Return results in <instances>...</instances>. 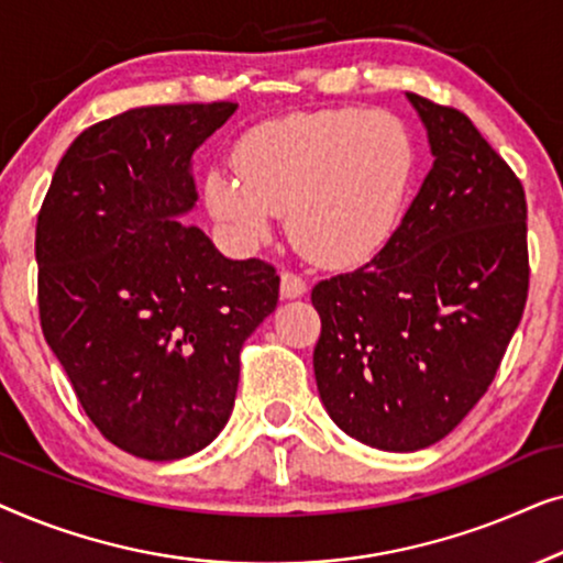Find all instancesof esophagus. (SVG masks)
Wrapping results in <instances>:
<instances>
[{"label": "esophagus", "mask_w": 563, "mask_h": 563, "mask_svg": "<svg viewBox=\"0 0 563 563\" xmlns=\"http://www.w3.org/2000/svg\"><path fill=\"white\" fill-rule=\"evenodd\" d=\"M305 291H307V282L302 279V276L295 272H282V297L284 299L302 297Z\"/></svg>", "instance_id": "1"}]
</instances>
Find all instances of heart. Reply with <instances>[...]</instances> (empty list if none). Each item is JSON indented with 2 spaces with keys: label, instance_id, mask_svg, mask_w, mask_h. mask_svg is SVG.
<instances>
[{
  "label": "heart",
  "instance_id": "obj_1",
  "mask_svg": "<svg viewBox=\"0 0 563 563\" xmlns=\"http://www.w3.org/2000/svg\"><path fill=\"white\" fill-rule=\"evenodd\" d=\"M235 172L205 176L210 212L243 245L272 235L287 212L297 249L325 266L358 264L397 225L412 151L405 128L379 110L299 112L238 143Z\"/></svg>",
  "mask_w": 563,
  "mask_h": 563
}]
</instances>
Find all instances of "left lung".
Wrapping results in <instances>:
<instances>
[{
  "mask_svg": "<svg viewBox=\"0 0 563 563\" xmlns=\"http://www.w3.org/2000/svg\"><path fill=\"white\" fill-rule=\"evenodd\" d=\"M433 168L384 249L312 287L320 399L356 441L420 451L484 397L528 299L526 189L456 107L412 95Z\"/></svg>",
  "mask_w": 563,
  "mask_h": 563,
  "instance_id": "obj_1",
  "label": "left lung"
}]
</instances>
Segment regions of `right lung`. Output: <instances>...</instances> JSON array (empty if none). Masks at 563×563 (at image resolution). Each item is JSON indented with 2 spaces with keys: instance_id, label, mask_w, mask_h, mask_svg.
<instances>
[{
  "instance_id": "1",
  "label": "right lung",
  "mask_w": 563,
  "mask_h": 563,
  "mask_svg": "<svg viewBox=\"0 0 563 563\" xmlns=\"http://www.w3.org/2000/svg\"><path fill=\"white\" fill-rule=\"evenodd\" d=\"M235 102L137 107L84 130L35 225L37 310L87 418L148 461L202 451L233 412L241 349L279 274L230 261L179 220L191 153Z\"/></svg>"
}]
</instances>
